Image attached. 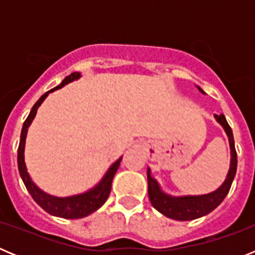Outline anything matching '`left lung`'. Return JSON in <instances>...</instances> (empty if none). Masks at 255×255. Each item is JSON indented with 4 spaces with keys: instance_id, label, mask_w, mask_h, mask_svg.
<instances>
[{
    "instance_id": "left-lung-1",
    "label": "left lung",
    "mask_w": 255,
    "mask_h": 255,
    "mask_svg": "<svg viewBox=\"0 0 255 255\" xmlns=\"http://www.w3.org/2000/svg\"><path fill=\"white\" fill-rule=\"evenodd\" d=\"M199 92L204 93L202 88L197 87ZM215 119L220 124L224 130L226 131L227 138L230 143V150H231V161H230V170L227 172V176L222 185L217 190L208 193L203 195H184V197H172L170 194H166L162 191L161 186L157 182V180L152 176L150 168L148 167L147 177H148V195L152 206L166 217L172 218L177 221H190L195 218L203 217L208 215L215 208H217L222 200L229 194L231 184L234 181L238 167V154L235 150V141H234L233 130L227 124L226 117L224 115H215Z\"/></svg>"
}]
</instances>
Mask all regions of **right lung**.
<instances>
[{
  "instance_id": "add662e5",
  "label": "right lung",
  "mask_w": 255,
  "mask_h": 255,
  "mask_svg": "<svg viewBox=\"0 0 255 255\" xmlns=\"http://www.w3.org/2000/svg\"><path fill=\"white\" fill-rule=\"evenodd\" d=\"M80 76H82L80 73L70 74L69 76H66V78L62 80V83H61L60 85L55 87L53 89H51V91L46 92L43 96L40 97L39 100L37 101V103L33 106L30 114L26 117L25 123L22 125L21 134H20L19 148H17V167H19L20 176H21L22 182H24L26 190L29 191V194H30L31 198L35 200V203L39 207H42V208H43L47 213H49V215L61 218H71V220H74V218H83L85 217V216H89L91 213H93L94 211H97V209L101 208V207L105 204L108 195H110V191H111L112 180H114V176L115 173H116L117 168L120 166V162L121 159H123V157H120L116 162H114V163L110 166L107 172L105 173V176L102 177V180H101L94 188L89 189V190L85 191V193H82V194L61 198L47 194V193H44L42 189L38 188L34 182L31 181L25 166L24 150H25V139L26 134H28V128L30 126L31 121L34 120L38 107L43 103V101L46 100L47 96H48L49 93L57 91V89L62 88L64 85L74 82V80H78Z\"/></svg>"
}]
</instances>
